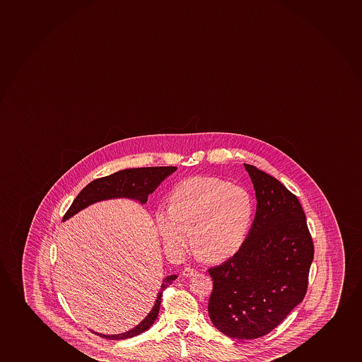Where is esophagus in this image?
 I'll list each match as a JSON object with an SVG mask.
<instances>
[{"mask_svg": "<svg viewBox=\"0 0 362 362\" xmlns=\"http://www.w3.org/2000/svg\"><path fill=\"white\" fill-rule=\"evenodd\" d=\"M198 272H197L196 269H193V268H191V267H187V268H185L182 272L183 276H186V278H188V276H193V275H196Z\"/></svg>", "mask_w": 362, "mask_h": 362, "instance_id": "1", "label": "esophagus"}]
</instances>
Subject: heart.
Returning a JSON list of instances; mask_svg holds the SVG:
<instances>
[{"instance_id":"b5f03b06","label":"heart","mask_w":362,"mask_h":362,"mask_svg":"<svg viewBox=\"0 0 362 362\" xmlns=\"http://www.w3.org/2000/svg\"><path fill=\"white\" fill-rule=\"evenodd\" d=\"M171 205L156 211L166 252L181 255L193 243L209 262H223L245 244L255 214L249 191L216 176H194L180 182Z\"/></svg>"}]
</instances>
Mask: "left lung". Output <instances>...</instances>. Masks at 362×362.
I'll list each match as a JSON object with an SVG mask.
<instances>
[{
    "mask_svg": "<svg viewBox=\"0 0 362 362\" xmlns=\"http://www.w3.org/2000/svg\"><path fill=\"white\" fill-rule=\"evenodd\" d=\"M244 166L254 185L256 214L243 247L209 269L214 290L208 312L226 336L254 339L303 300L314 246L297 197L256 166Z\"/></svg>",
    "mask_w": 362,
    "mask_h": 362,
    "instance_id": "8db88e82",
    "label": "left lung"
}]
</instances>
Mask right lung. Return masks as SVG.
<instances>
[{
	"instance_id": "1",
	"label": "right lung",
	"mask_w": 362,
	"mask_h": 362,
	"mask_svg": "<svg viewBox=\"0 0 362 362\" xmlns=\"http://www.w3.org/2000/svg\"><path fill=\"white\" fill-rule=\"evenodd\" d=\"M177 170L176 166H151V168H134V169H124V170L117 171L115 174L94 180L93 182L87 185L86 187L79 192L78 196L76 197L74 203L71 204L70 209L67 210L63 221L69 220L75 216L77 212L88 208L89 205L99 203L103 200L125 199L135 200L139 203H147V198L151 193H153L159 185L164 180L170 176L173 173ZM177 275H168L163 279L162 285L159 287L158 295L156 298L153 307L151 312L147 314L145 319L136 325L134 329L119 334H103V333L94 332L96 336L111 339V341H119V339H128L132 337L141 334L146 329H150L154 324V321L158 316L162 293L166 287L173 284Z\"/></svg>"
}]
</instances>
